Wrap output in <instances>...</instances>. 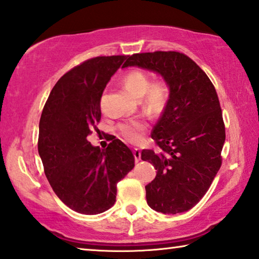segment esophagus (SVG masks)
Wrapping results in <instances>:
<instances>
[{
    "label": "esophagus",
    "mask_w": 259,
    "mask_h": 259,
    "mask_svg": "<svg viewBox=\"0 0 259 259\" xmlns=\"http://www.w3.org/2000/svg\"><path fill=\"white\" fill-rule=\"evenodd\" d=\"M134 156H135V160L140 161L141 159V150L140 149H134Z\"/></svg>",
    "instance_id": "obj_1"
}]
</instances>
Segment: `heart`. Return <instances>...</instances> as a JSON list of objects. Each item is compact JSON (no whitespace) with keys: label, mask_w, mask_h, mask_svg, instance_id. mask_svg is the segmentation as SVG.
Segmentation results:
<instances>
[{"label":"heart","mask_w":259,"mask_h":259,"mask_svg":"<svg viewBox=\"0 0 259 259\" xmlns=\"http://www.w3.org/2000/svg\"><path fill=\"white\" fill-rule=\"evenodd\" d=\"M150 75L141 69H131L123 76L122 83L130 94L135 98H141V106L146 113L159 115L166 108L171 86L164 78L157 79L150 82ZM148 125L142 119H130L117 125V130L121 136L129 143L142 142Z\"/></svg>","instance_id":"obj_1"}]
</instances>
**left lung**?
<instances>
[{
  "instance_id": "left-lung-1",
  "label": "left lung",
  "mask_w": 259,
  "mask_h": 259,
  "mask_svg": "<svg viewBox=\"0 0 259 259\" xmlns=\"http://www.w3.org/2000/svg\"><path fill=\"white\" fill-rule=\"evenodd\" d=\"M128 66L159 73L171 86L151 134L159 150H143L142 159L157 169L145 186L149 206L164 214L184 213L203 198L221 167L226 128L219 96L206 73L184 53H135L122 67Z\"/></svg>"
}]
</instances>
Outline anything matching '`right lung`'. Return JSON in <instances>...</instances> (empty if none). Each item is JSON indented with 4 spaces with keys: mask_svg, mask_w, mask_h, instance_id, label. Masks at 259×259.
I'll return each mask as SVG.
<instances>
[{
    "mask_svg": "<svg viewBox=\"0 0 259 259\" xmlns=\"http://www.w3.org/2000/svg\"><path fill=\"white\" fill-rule=\"evenodd\" d=\"M126 56L91 58L58 80L41 111L38 152L58 198L81 214L103 213L116 201V185L135 166L119 140L106 150L87 137L101 119V96Z\"/></svg>",
    "mask_w": 259,
    "mask_h": 259,
    "instance_id": "1",
    "label": "right lung"
}]
</instances>
